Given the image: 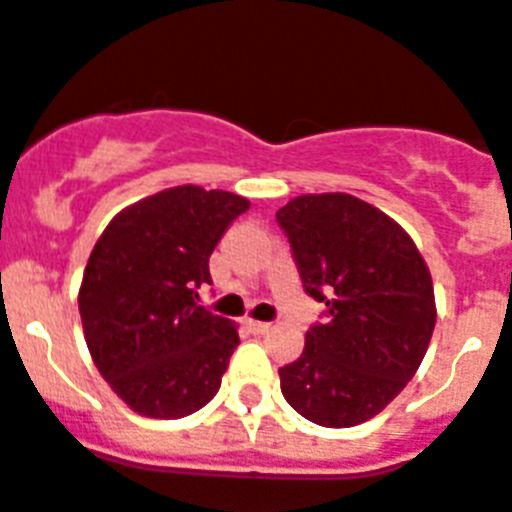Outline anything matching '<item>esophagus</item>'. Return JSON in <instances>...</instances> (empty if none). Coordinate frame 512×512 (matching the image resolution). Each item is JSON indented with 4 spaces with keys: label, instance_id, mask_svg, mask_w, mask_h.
<instances>
[{
    "label": "esophagus",
    "instance_id": "34e87169",
    "mask_svg": "<svg viewBox=\"0 0 512 512\" xmlns=\"http://www.w3.org/2000/svg\"><path fill=\"white\" fill-rule=\"evenodd\" d=\"M248 329H251L253 335H266L269 329H272V324H266V322H253V319H248Z\"/></svg>",
    "mask_w": 512,
    "mask_h": 512
}]
</instances>
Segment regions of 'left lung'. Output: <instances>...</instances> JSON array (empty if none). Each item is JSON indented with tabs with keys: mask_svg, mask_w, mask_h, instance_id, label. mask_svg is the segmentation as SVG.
I'll use <instances>...</instances> for the list:
<instances>
[{
	"mask_svg": "<svg viewBox=\"0 0 512 512\" xmlns=\"http://www.w3.org/2000/svg\"><path fill=\"white\" fill-rule=\"evenodd\" d=\"M303 290L324 303L301 358L280 369L303 418L345 429L398 398L432 340V274L408 232L348 193L298 196L277 211Z\"/></svg>",
	"mask_w": 512,
	"mask_h": 512,
	"instance_id": "1",
	"label": "left lung"
}]
</instances>
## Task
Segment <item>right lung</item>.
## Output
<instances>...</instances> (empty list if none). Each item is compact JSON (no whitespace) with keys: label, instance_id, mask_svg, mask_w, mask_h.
Returning <instances> with one entry per match:
<instances>
[{"label":"right lung","instance_id":"right-lung-1","mask_svg":"<svg viewBox=\"0 0 512 512\" xmlns=\"http://www.w3.org/2000/svg\"><path fill=\"white\" fill-rule=\"evenodd\" d=\"M243 196L180 185L128 206L101 232L80 285L96 369L135 413L183 418L217 395L238 329L198 306L209 256Z\"/></svg>","mask_w":512,"mask_h":512}]
</instances>
